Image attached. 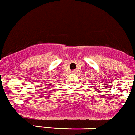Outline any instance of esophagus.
<instances>
[{"mask_svg": "<svg viewBox=\"0 0 135 135\" xmlns=\"http://www.w3.org/2000/svg\"><path fill=\"white\" fill-rule=\"evenodd\" d=\"M72 72V73H75V72H76V71H75V70H73Z\"/></svg>", "mask_w": 135, "mask_h": 135, "instance_id": "1", "label": "esophagus"}]
</instances>
